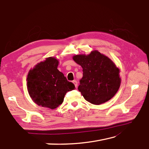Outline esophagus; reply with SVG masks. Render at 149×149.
I'll return each mask as SVG.
<instances>
[{"label": "esophagus", "instance_id": "obj_1", "mask_svg": "<svg viewBox=\"0 0 149 149\" xmlns=\"http://www.w3.org/2000/svg\"><path fill=\"white\" fill-rule=\"evenodd\" d=\"M73 83L74 84L75 88H77V81H75V80L73 81Z\"/></svg>", "mask_w": 149, "mask_h": 149}]
</instances>
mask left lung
<instances>
[{
  "label": "left lung",
  "instance_id": "left-lung-1",
  "mask_svg": "<svg viewBox=\"0 0 149 149\" xmlns=\"http://www.w3.org/2000/svg\"><path fill=\"white\" fill-rule=\"evenodd\" d=\"M73 59L83 68L78 90L87 101L100 104L115 95L121 83L119 70L109 57L95 50L88 55H75Z\"/></svg>",
  "mask_w": 149,
  "mask_h": 149
}]
</instances>
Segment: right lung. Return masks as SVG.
<instances>
[{
	"instance_id": "add662e5",
	"label": "right lung",
	"mask_w": 149,
	"mask_h": 149,
	"mask_svg": "<svg viewBox=\"0 0 149 149\" xmlns=\"http://www.w3.org/2000/svg\"><path fill=\"white\" fill-rule=\"evenodd\" d=\"M58 65V60L50 57L38 63L28 73V91L38 105L56 109L62 104L66 93L75 88L74 84L59 71Z\"/></svg>"
}]
</instances>
